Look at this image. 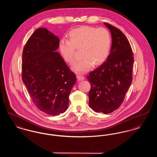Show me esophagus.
I'll use <instances>...</instances> for the list:
<instances>
[{
    "mask_svg": "<svg viewBox=\"0 0 157 157\" xmlns=\"http://www.w3.org/2000/svg\"><path fill=\"white\" fill-rule=\"evenodd\" d=\"M77 79L78 81H83L85 79V78L82 75H77Z\"/></svg>",
    "mask_w": 157,
    "mask_h": 157,
    "instance_id": "esophagus-1",
    "label": "esophagus"
}]
</instances>
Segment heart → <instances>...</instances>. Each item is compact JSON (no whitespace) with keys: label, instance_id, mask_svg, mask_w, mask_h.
<instances>
[{"label":"heart","instance_id":"obj_1","mask_svg":"<svg viewBox=\"0 0 157 157\" xmlns=\"http://www.w3.org/2000/svg\"><path fill=\"white\" fill-rule=\"evenodd\" d=\"M111 36L104 28H96L83 26L71 30L67 40H61L59 44L60 53L65 62L72 65L75 62V49H81V59L75 63L74 70L86 72L93 65L104 60L111 46Z\"/></svg>","mask_w":157,"mask_h":157}]
</instances>
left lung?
Masks as SVG:
<instances>
[{
	"instance_id": "8db88e82",
	"label": "left lung",
	"mask_w": 157,
	"mask_h": 157,
	"mask_svg": "<svg viewBox=\"0 0 157 157\" xmlns=\"http://www.w3.org/2000/svg\"><path fill=\"white\" fill-rule=\"evenodd\" d=\"M112 36L107 59L87 76L90 83L89 105L95 112L109 113L123 102L132 80L134 56L125 35L118 28L104 23Z\"/></svg>"
}]
</instances>
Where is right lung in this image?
<instances>
[{
	"instance_id": "add662e5",
	"label": "right lung",
	"mask_w": 157,
	"mask_h": 157,
	"mask_svg": "<svg viewBox=\"0 0 157 157\" xmlns=\"http://www.w3.org/2000/svg\"><path fill=\"white\" fill-rule=\"evenodd\" d=\"M59 39L44 28L34 32L23 48L22 78L33 103L42 112H65L76 77L56 51Z\"/></svg>"
}]
</instances>
